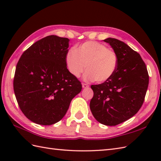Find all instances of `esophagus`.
<instances>
[{"label":"esophagus","mask_w":161,"mask_h":161,"mask_svg":"<svg viewBox=\"0 0 161 161\" xmlns=\"http://www.w3.org/2000/svg\"><path fill=\"white\" fill-rule=\"evenodd\" d=\"M88 85L87 84H82V87H83V88H88Z\"/></svg>","instance_id":"esophagus-1"}]
</instances>
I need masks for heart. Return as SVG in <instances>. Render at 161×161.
<instances>
[{
    "label": "heart",
    "instance_id": "b5f03b06",
    "mask_svg": "<svg viewBox=\"0 0 161 161\" xmlns=\"http://www.w3.org/2000/svg\"><path fill=\"white\" fill-rule=\"evenodd\" d=\"M118 64L114 51L96 42H85L70 50L66 56L67 68L74 77H80L86 66L84 80L99 83L107 81L114 75Z\"/></svg>",
    "mask_w": 161,
    "mask_h": 161
}]
</instances>
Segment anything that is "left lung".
Returning a JSON list of instances; mask_svg holds the SVG:
<instances>
[{
	"label": "left lung",
	"instance_id": "1",
	"mask_svg": "<svg viewBox=\"0 0 161 161\" xmlns=\"http://www.w3.org/2000/svg\"><path fill=\"white\" fill-rule=\"evenodd\" d=\"M118 58L114 75L104 83L92 85L93 97L90 108L102 125L115 126L137 114L145 100L149 75L141 55L124 42L107 38Z\"/></svg>",
	"mask_w": 161,
	"mask_h": 161
}]
</instances>
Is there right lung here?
Here are the masks:
<instances>
[{"label": "right lung", "mask_w": 161, "mask_h": 161, "mask_svg": "<svg viewBox=\"0 0 161 161\" xmlns=\"http://www.w3.org/2000/svg\"><path fill=\"white\" fill-rule=\"evenodd\" d=\"M70 40L50 35L27 49L17 63L14 91L23 114L30 120L50 125L66 115L82 86L66 64Z\"/></svg>", "instance_id": "1"}]
</instances>
